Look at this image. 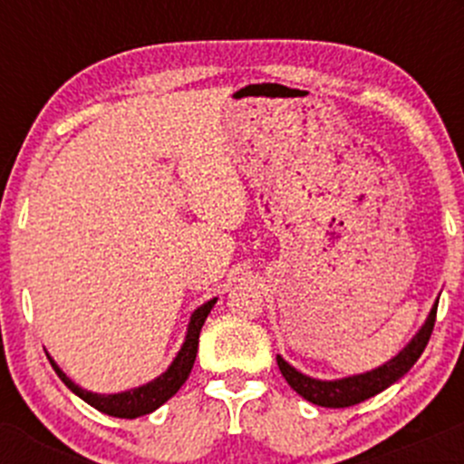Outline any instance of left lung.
<instances>
[{
    "instance_id": "left-lung-1",
    "label": "left lung",
    "mask_w": 464,
    "mask_h": 464,
    "mask_svg": "<svg viewBox=\"0 0 464 464\" xmlns=\"http://www.w3.org/2000/svg\"><path fill=\"white\" fill-rule=\"evenodd\" d=\"M435 312H438V303L429 312L427 321L420 327L418 334L406 343L404 350H400V354L386 362L383 366L375 368V371L362 372V375L343 377V379H314L307 377L303 372H298L296 368L289 366L283 357H276L278 362L280 372H283L285 382L303 397V400L312 401L316 406H325V409H345V406H354L359 401L368 400V397H375L377 392H382L383 388H388L391 383H395L397 379L404 377L406 372L413 368V363L418 362L420 354L427 348L429 339H431V332L435 325Z\"/></svg>"
}]
</instances>
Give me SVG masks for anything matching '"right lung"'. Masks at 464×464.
Listing matches in <instances>:
<instances>
[{"label": "right lung", "instance_id": "right-lung-1", "mask_svg": "<svg viewBox=\"0 0 464 464\" xmlns=\"http://www.w3.org/2000/svg\"><path fill=\"white\" fill-rule=\"evenodd\" d=\"M215 303H218V298H210L208 303H204L202 307H198V310L193 312V316H190V323H188V332H186L184 345H181V350L177 353V357L172 359V363L168 366V371L161 372L157 379H152V382L143 383V386H139V388H130V391L114 392V395H98V392L85 391V388H81L78 383H73L72 379L64 375L63 368H60L58 363L51 359L49 353H46V357H49L55 375L64 382V386L72 388V391L76 392L81 400H85L89 406H93V409L101 411V413L111 415V418H125V420L141 418V415L152 413V411H157L159 406L166 404V401L170 400V397L175 395L181 386H184V382L188 379L190 371H193L195 357H198L199 332H202L206 316L210 314V310H213Z\"/></svg>", "mask_w": 464, "mask_h": 464}]
</instances>
